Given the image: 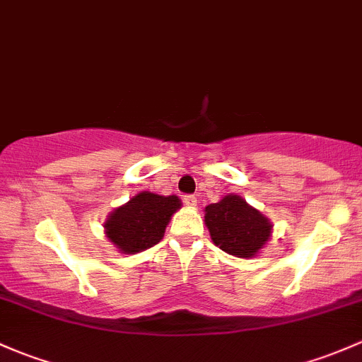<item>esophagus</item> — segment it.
Wrapping results in <instances>:
<instances>
[{
    "label": "esophagus",
    "instance_id": "34e87169",
    "mask_svg": "<svg viewBox=\"0 0 362 362\" xmlns=\"http://www.w3.org/2000/svg\"><path fill=\"white\" fill-rule=\"evenodd\" d=\"M182 202H185V206H188V207H195L197 206V197L195 195H185V197H182Z\"/></svg>",
    "mask_w": 362,
    "mask_h": 362
}]
</instances>
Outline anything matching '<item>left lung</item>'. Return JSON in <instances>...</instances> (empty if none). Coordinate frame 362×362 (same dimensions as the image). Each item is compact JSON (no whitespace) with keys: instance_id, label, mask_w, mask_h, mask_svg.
I'll use <instances>...</instances> for the list:
<instances>
[{"instance_id":"left-lung-1","label":"left lung","mask_w":362,"mask_h":362,"mask_svg":"<svg viewBox=\"0 0 362 362\" xmlns=\"http://www.w3.org/2000/svg\"><path fill=\"white\" fill-rule=\"evenodd\" d=\"M204 211L212 242L235 258H255L272 237L270 219L235 193L209 204Z\"/></svg>"}]
</instances>
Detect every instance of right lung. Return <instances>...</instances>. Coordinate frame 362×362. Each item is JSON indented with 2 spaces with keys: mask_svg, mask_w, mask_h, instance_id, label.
<instances>
[{
  "mask_svg": "<svg viewBox=\"0 0 362 362\" xmlns=\"http://www.w3.org/2000/svg\"><path fill=\"white\" fill-rule=\"evenodd\" d=\"M180 209V197L139 192L107 216L104 233L122 255H136L162 240L170 218Z\"/></svg>",
  "mask_w": 362,
  "mask_h": 362,
  "instance_id": "add662e5",
  "label": "right lung"
}]
</instances>
